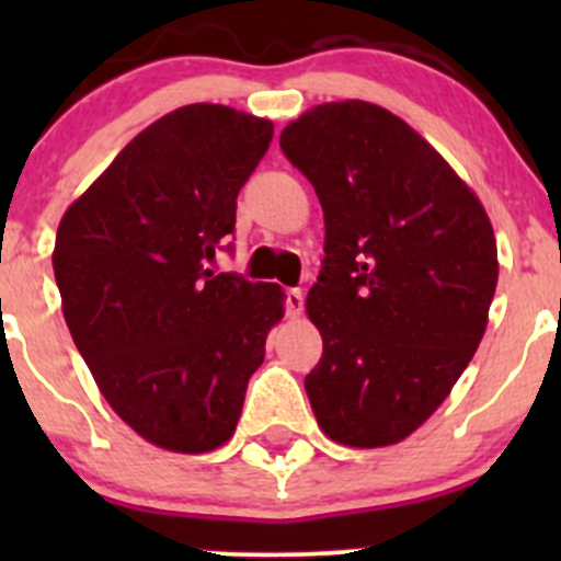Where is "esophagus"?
Here are the masks:
<instances>
[{
	"label": "esophagus",
	"mask_w": 561,
	"mask_h": 561,
	"mask_svg": "<svg viewBox=\"0 0 561 561\" xmlns=\"http://www.w3.org/2000/svg\"><path fill=\"white\" fill-rule=\"evenodd\" d=\"M285 309L287 317H298L304 312V293L298 287H285Z\"/></svg>",
	"instance_id": "1"
}]
</instances>
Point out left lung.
Returning a JSON list of instances; mask_svg holds the SVG:
<instances>
[{
	"mask_svg": "<svg viewBox=\"0 0 561 561\" xmlns=\"http://www.w3.org/2000/svg\"><path fill=\"white\" fill-rule=\"evenodd\" d=\"M279 146L325 217L307 298L322 336L309 404L336 443L393 445L443 404L483 339L494 230L454 168L380 105H317Z\"/></svg>",
	"mask_w": 561,
	"mask_h": 561,
	"instance_id": "left-lung-1",
	"label": "left lung"
}]
</instances>
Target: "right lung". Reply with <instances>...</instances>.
<instances>
[{
  "label": "right lung",
  "mask_w": 561,
  "mask_h": 561,
  "mask_svg": "<svg viewBox=\"0 0 561 561\" xmlns=\"http://www.w3.org/2000/svg\"><path fill=\"white\" fill-rule=\"evenodd\" d=\"M274 124L225 105L168 113L67 208L54 274L67 328L127 426L179 454L228 443L282 290L208 263Z\"/></svg>",
  "instance_id": "obj_1"
}]
</instances>
